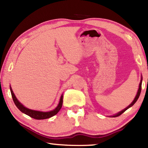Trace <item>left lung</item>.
<instances>
[{"mask_svg": "<svg viewBox=\"0 0 148 148\" xmlns=\"http://www.w3.org/2000/svg\"><path fill=\"white\" fill-rule=\"evenodd\" d=\"M142 77H141V81H140V85H139V88H138V92H137V94H136V97H135V98H134V101H132V103L129 105V106H128V107H127L125 109H124L123 110H122L121 112H119L118 114H117L116 115H115V116H113L112 117H117V116H119L120 115H121L123 113V112H125V111H126V110H127V109H129V108H131V106H133V105L134 104V103L135 102H136V101H137V100L138 99V98H139V97H140V92H141V89H142Z\"/></svg>", "mask_w": 148, "mask_h": 148, "instance_id": "1", "label": "left lung"}]
</instances>
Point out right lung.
<instances>
[{
    "instance_id": "1",
    "label": "right lung",
    "mask_w": 148,
    "mask_h": 148,
    "mask_svg": "<svg viewBox=\"0 0 148 148\" xmlns=\"http://www.w3.org/2000/svg\"><path fill=\"white\" fill-rule=\"evenodd\" d=\"M10 91H11V94H12V99H13V101L14 102L16 106L17 107L20 111L21 112H23L25 114L27 115V116H30L32 118L35 119H47L49 118L52 116L56 115L58 112H59V110H61V107H62V95L61 97V99H60L59 103L58 104V106H57V108L55 110H52V111L50 112H39V111H36V110H32L31 109H28L27 108L23 106L20 102L18 101V100L16 99V96H15L14 93L13 92V91L10 87Z\"/></svg>"
}]
</instances>
